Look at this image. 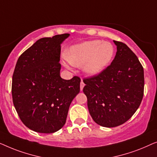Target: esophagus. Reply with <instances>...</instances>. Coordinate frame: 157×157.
Segmentation results:
<instances>
[{
    "label": "esophagus",
    "mask_w": 157,
    "mask_h": 157,
    "mask_svg": "<svg viewBox=\"0 0 157 157\" xmlns=\"http://www.w3.org/2000/svg\"><path fill=\"white\" fill-rule=\"evenodd\" d=\"M85 83L83 82L82 81H81V82H80V90L81 91H82V90H83V87H85Z\"/></svg>",
    "instance_id": "obj_1"
}]
</instances>
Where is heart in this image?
I'll return each instance as SVG.
<instances>
[{
  "mask_svg": "<svg viewBox=\"0 0 157 157\" xmlns=\"http://www.w3.org/2000/svg\"><path fill=\"white\" fill-rule=\"evenodd\" d=\"M114 49L109 42L93 40L72 45L67 50L66 60L80 67L89 76H96L104 71L113 58ZM66 65L65 63H64Z\"/></svg>",
  "mask_w": 157,
  "mask_h": 157,
  "instance_id": "heart-1",
  "label": "heart"
}]
</instances>
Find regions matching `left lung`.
Wrapping results in <instances>:
<instances>
[{"label":"left lung","instance_id":"8db88e82","mask_svg":"<svg viewBox=\"0 0 157 157\" xmlns=\"http://www.w3.org/2000/svg\"><path fill=\"white\" fill-rule=\"evenodd\" d=\"M114 43L117 52L111 65L83 80L90 115L105 127H117L129 120L144 95V69L138 57L126 44Z\"/></svg>","mask_w":157,"mask_h":157}]
</instances>
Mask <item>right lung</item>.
<instances>
[{
    "mask_svg": "<svg viewBox=\"0 0 157 157\" xmlns=\"http://www.w3.org/2000/svg\"><path fill=\"white\" fill-rule=\"evenodd\" d=\"M69 33L39 39L17 59L12 81L13 105L26 127L54 133L65 124L70 104L79 92L80 79L60 77L61 44Z\"/></svg>",
    "mask_w": 157,
    "mask_h": 157,
    "instance_id": "1",
    "label": "right lung"
}]
</instances>
